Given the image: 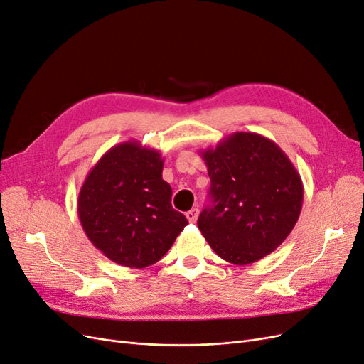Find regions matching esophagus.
Wrapping results in <instances>:
<instances>
[{
    "label": "esophagus",
    "mask_w": 364,
    "mask_h": 364,
    "mask_svg": "<svg viewBox=\"0 0 364 364\" xmlns=\"http://www.w3.org/2000/svg\"><path fill=\"white\" fill-rule=\"evenodd\" d=\"M185 215H186V218H188V222H190V223H194L196 220H197V217H199V209H197V208H193V209H190V211L186 213Z\"/></svg>",
    "instance_id": "esophagus-1"
}]
</instances>
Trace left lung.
<instances>
[{
	"label": "left lung",
	"instance_id": "8db88e82",
	"mask_svg": "<svg viewBox=\"0 0 364 364\" xmlns=\"http://www.w3.org/2000/svg\"><path fill=\"white\" fill-rule=\"evenodd\" d=\"M200 155L211 179V205L197 220L202 235L235 266L267 257L302 209L304 185L293 162L277 142L253 132H235Z\"/></svg>",
	"mask_w": 364,
	"mask_h": 364
}]
</instances>
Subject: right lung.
<instances>
[{"instance_id": "obj_1", "label": "right lung", "mask_w": 364, "mask_h": 364, "mask_svg": "<svg viewBox=\"0 0 364 364\" xmlns=\"http://www.w3.org/2000/svg\"><path fill=\"white\" fill-rule=\"evenodd\" d=\"M162 168L158 150L126 141L109 149L82 185L77 213L85 234L119 266H151L188 225L171 206Z\"/></svg>"}]
</instances>
